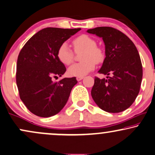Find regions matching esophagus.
<instances>
[{"label":"esophagus","mask_w":155,"mask_h":155,"mask_svg":"<svg viewBox=\"0 0 155 155\" xmlns=\"http://www.w3.org/2000/svg\"><path fill=\"white\" fill-rule=\"evenodd\" d=\"M84 79V76H78V77H76V80L77 81H81V80H82Z\"/></svg>","instance_id":"obj_1"}]
</instances>
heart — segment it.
<instances>
[{"label": "heart", "mask_w": 155, "mask_h": 155, "mask_svg": "<svg viewBox=\"0 0 155 155\" xmlns=\"http://www.w3.org/2000/svg\"><path fill=\"white\" fill-rule=\"evenodd\" d=\"M73 46L76 53L83 51L81 60L83 61L74 64L68 69L71 76H84L95 68L96 63H100L104 58L103 51L97 46V43L87 35H81L73 41ZM58 60L64 65H69L74 61V54L66 43L62 44L57 51Z\"/></svg>", "instance_id": "b5f03b06"}]
</instances>
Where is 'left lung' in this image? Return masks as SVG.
Masks as SVG:
<instances>
[{
	"instance_id": "1",
	"label": "left lung",
	"mask_w": 155,
	"mask_h": 155,
	"mask_svg": "<svg viewBox=\"0 0 155 155\" xmlns=\"http://www.w3.org/2000/svg\"><path fill=\"white\" fill-rule=\"evenodd\" d=\"M87 33L102 38L105 56L99 74L111 76L95 77L91 97L99 108L110 113L128 109L140 92L142 65L136 46L122 32L111 27H97Z\"/></svg>"
}]
</instances>
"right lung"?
<instances>
[{
	"label": "right lung",
	"instance_id": "obj_1",
	"mask_svg": "<svg viewBox=\"0 0 155 155\" xmlns=\"http://www.w3.org/2000/svg\"><path fill=\"white\" fill-rule=\"evenodd\" d=\"M81 28H46L29 39L19 53L16 84L21 101L31 113L41 117L58 114L67 102L76 77L54 78L66 68L57 57L59 46Z\"/></svg>",
	"mask_w": 155,
	"mask_h": 155
}]
</instances>
